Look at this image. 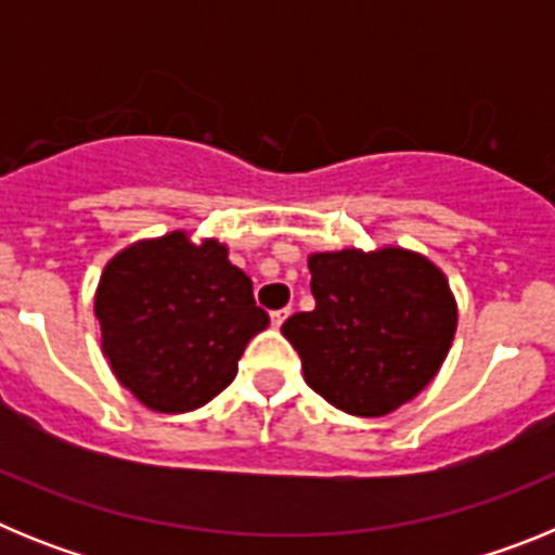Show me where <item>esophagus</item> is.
Returning a JSON list of instances; mask_svg holds the SVG:
<instances>
[{"label":"esophagus","instance_id":"34e87169","mask_svg":"<svg viewBox=\"0 0 555 555\" xmlns=\"http://www.w3.org/2000/svg\"><path fill=\"white\" fill-rule=\"evenodd\" d=\"M288 313H292V311H288V308H281V311H272V313H269V317H272V325H274V327H281L283 322H286Z\"/></svg>","mask_w":555,"mask_h":555}]
</instances>
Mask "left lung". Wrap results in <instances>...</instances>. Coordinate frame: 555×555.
<instances>
[{
  "label": "left lung",
  "mask_w": 555,
  "mask_h": 555,
  "mask_svg": "<svg viewBox=\"0 0 555 555\" xmlns=\"http://www.w3.org/2000/svg\"><path fill=\"white\" fill-rule=\"evenodd\" d=\"M317 308L283 322L306 384L352 416H384L430 384L459 308L444 272L403 247L308 255Z\"/></svg>",
  "instance_id": "left-lung-1"
}]
</instances>
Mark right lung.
Returning a JSON list of instances; mask_svg holds the SVG:
<instances>
[{"label": "right lung", "instance_id": "right-lung-1", "mask_svg": "<svg viewBox=\"0 0 555 555\" xmlns=\"http://www.w3.org/2000/svg\"><path fill=\"white\" fill-rule=\"evenodd\" d=\"M94 313L116 380L160 414L210 403L235 377L249 338L269 325L228 247L191 242L185 230L113 255Z\"/></svg>", "mask_w": 555, "mask_h": 555}]
</instances>
